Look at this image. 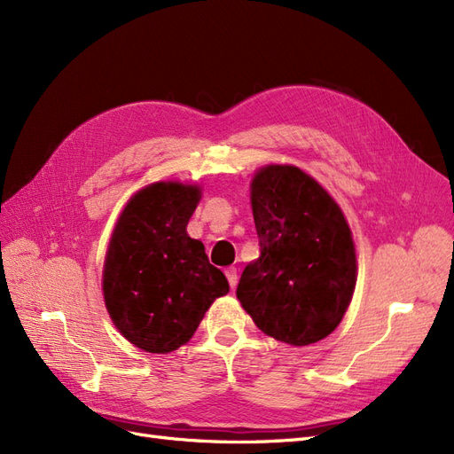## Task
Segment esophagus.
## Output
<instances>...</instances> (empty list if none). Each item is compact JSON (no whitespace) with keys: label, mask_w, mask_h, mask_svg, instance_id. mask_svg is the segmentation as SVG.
Masks as SVG:
<instances>
[{"label":"esophagus","mask_w":454,"mask_h":454,"mask_svg":"<svg viewBox=\"0 0 454 454\" xmlns=\"http://www.w3.org/2000/svg\"><path fill=\"white\" fill-rule=\"evenodd\" d=\"M225 277H227V280H229V286H231V287H235V286L239 284V272H237L235 267H227V269H225Z\"/></svg>","instance_id":"34e87169"}]
</instances>
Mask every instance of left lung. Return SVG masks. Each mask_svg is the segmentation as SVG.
Wrapping results in <instances>:
<instances>
[{
  "instance_id": "1",
  "label": "left lung",
  "mask_w": 454,
  "mask_h": 454,
  "mask_svg": "<svg viewBox=\"0 0 454 454\" xmlns=\"http://www.w3.org/2000/svg\"><path fill=\"white\" fill-rule=\"evenodd\" d=\"M252 210L261 254L240 277V305L277 340H322L342 320L356 286L345 215L309 174L277 164L255 174Z\"/></svg>"
}]
</instances>
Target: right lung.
<instances>
[{
  "mask_svg": "<svg viewBox=\"0 0 454 454\" xmlns=\"http://www.w3.org/2000/svg\"><path fill=\"white\" fill-rule=\"evenodd\" d=\"M199 199L195 185H149L129 200L109 242L106 307L122 337L145 352L180 348L215 297L229 292L204 244L185 231Z\"/></svg>",
  "mask_w": 454,
  "mask_h": 454,
  "instance_id": "right-lung-1",
  "label": "right lung"
}]
</instances>
